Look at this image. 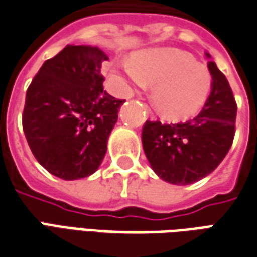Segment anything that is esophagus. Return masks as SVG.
I'll return each mask as SVG.
<instances>
[{"instance_id": "34e87169", "label": "esophagus", "mask_w": 257, "mask_h": 257, "mask_svg": "<svg viewBox=\"0 0 257 257\" xmlns=\"http://www.w3.org/2000/svg\"><path fill=\"white\" fill-rule=\"evenodd\" d=\"M142 106H143V108H145V112H146V114H147V115H150L151 118H154V114H153V111H151V110H150V107L146 106L145 103H143Z\"/></svg>"}]
</instances>
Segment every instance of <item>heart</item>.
<instances>
[{"label":"heart","instance_id":"b5f03b06","mask_svg":"<svg viewBox=\"0 0 257 257\" xmlns=\"http://www.w3.org/2000/svg\"><path fill=\"white\" fill-rule=\"evenodd\" d=\"M115 88L128 93L131 86L151 85V101L169 119H184L202 108L212 88L208 66L198 63L191 53L179 49H149L139 52L132 63L114 66Z\"/></svg>","mask_w":257,"mask_h":257}]
</instances>
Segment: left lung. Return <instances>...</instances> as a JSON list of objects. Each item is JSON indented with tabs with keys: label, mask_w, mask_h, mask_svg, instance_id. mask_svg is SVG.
I'll use <instances>...</instances> for the list:
<instances>
[{
	"label": "left lung",
	"mask_w": 257,
	"mask_h": 257,
	"mask_svg": "<svg viewBox=\"0 0 257 257\" xmlns=\"http://www.w3.org/2000/svg\"><path fill=\"white\" fill-rule=\"evenodd\" d=\"M212 90L197 117L179 123L146 121L143 150L153 171L168 183L191 184L213 172L235 135L237 103L226 75L208 63Z\"/></svg>",
	"instance_id": "1"
}]
</instances>
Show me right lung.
<instances>
[{
  "instance_id": "1",
  "label": "right lung",
  "mask_w": 257,
  "mask_h": 257,
  "mask_svg": "<svg viewBox=\"0 0 257 257\" xmlns=\"http://www.w3.org/2000/svg\"><path fill=\"white\" fill-rule=\"evenodd\" d=\"M99 48L66 45L38 70L26 92L22 123L37 161L64 180L86 178L104 158L125 100L103 89Z\"/></svg>"
}]
</instances>
